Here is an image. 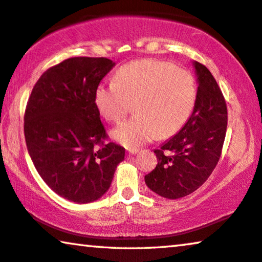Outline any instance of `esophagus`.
Wrapping results in <instances>:
<instances>
[{"label": "esophagus", "instance_id": "1", "mask_svg": "<svg viewBox=\"0 0 262 262\" xmlns=\"http://www.w3.org/2000/svg\"><path fill=\"white\" fill-rule=\"evenodd\" d=\"M137 152H138L137 149H131V150L127 151V155H128V156H130V155H136Z\"/></svg>", "mask_w": 262, "mask_h": 262}]
</instances>
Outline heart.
I'll return each mask as SVG.
<instances>
[{"label": "heart", "instance_id": "obj_1", "mask_svg": "<svg viewBox=\"0 0 262 262\" xmlns=\"http://www.w3.org/2000/svg\"><path fill=\"white\" fill-rule=\"evenodd\" d=\"M94 100L108 122L119 123L136 103L137 116L112 131L116 142L136 149L156 137L169 138L184 126L197 100L194 74L164 60L128 62L115 81L98 85Z\"/></svg>", "mask_w": 262, "mask_h": 262}]
</instances>
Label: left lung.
Wrapping results in <instances>:
<instances>
[{
  "label": "left lung",
  "instance_id": "8db88e82",
  "mask_svg": "<svg viewBox=\"0 0 262 262\" xmlns=\"http://www.w3.org/2000/svg\"><path fill=\"white\" fill-rule=\"evenodd\" d=\"M197 100L192 115L177 135L154 151L158 164L145 176L154 192L176 200L197 190L221 157L226 138L227 105L213 74L194 61Z\"/></svg>",
  "mask_w": 262,
  "mask_h": 262
}]
</instances>
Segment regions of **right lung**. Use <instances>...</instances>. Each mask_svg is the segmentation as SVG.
<instances>
[{
	"label": "right lung",
	"mask_w": 262,
	"mask_h": 262,
	"mask_svg": "<svg viewBox=\"0 0 262 262\" xmlns=\"http://www.w3.org/2000/svg\"><path fill=\"white\" fill-rule=\"evenodd\" d=\"M115 62L75 56L41 75L25 112V138L37 172L53 191L90 203L108 190L125 149L107 139L96 105L99 82Z\"/></svg>",
	"instance_id": "add662e5"
}]
</instances>
